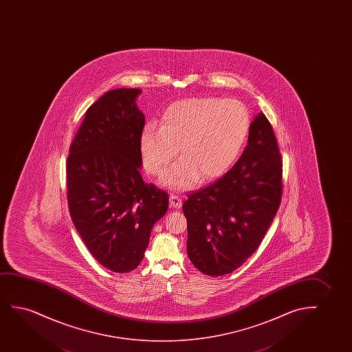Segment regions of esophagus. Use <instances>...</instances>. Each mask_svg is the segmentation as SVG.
I'll return each instance as SVG.
<instances>
[{
  "label": "esophagus",
  "instance_id": "1",
  "mask_svg": "<svg viewBox=\"0 0 352 352\" xmlns=\"http://www.w3.org/2000/svg\"><path fill=\"white\" fill-rule=\"evenodd\" d=\"M169 204H170V207L180 208L182 207V198L172 195V196H169Z\"/></svg>",
  "mask_w": 352,
  "mask_h": 352
}]
</instances>
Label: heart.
Here are the masks:
<instances>
[{
    "label": "heart",
    "instance_id": "heart-1",
    "mask_svg": "<svg viewBox=\"0 0 352 352\" xmlns=\"http://www.w3.org/2000/svg\"><path fill=\"white\" fill-rule=\"evenodd\" d=\"M250 129L245 107L236 100L197 97L173 102L161 119V126L149 124L140 135V148L145 170L164 172L179 145L177 161L164 174L161 184L184 191L197 182L217 178L230 168Z\"/></svg>",
    "mask_w": 352,
    "mask_h": 352
}]
</instances>
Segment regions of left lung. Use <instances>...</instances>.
Segmentation results:
<instances>
[{
	"instance_id": "left-lung-1",
	"label": "left lung",
	"mask_w": 352,
	"mask_h": 352,
	"mask_svg": "<svg viewBox=\"0 0 352 352\" xmlns=\"http://www.w3.org/2000/svg\"><path fill=\"white\" fill-rule=\"evenodd\" d=\"M283 161L274 131L263 113L250 124L241 159L215 183L184 202L188 255L210 276L239 268L261 244L279 209Z\"/></svg>"
}]
</instances>
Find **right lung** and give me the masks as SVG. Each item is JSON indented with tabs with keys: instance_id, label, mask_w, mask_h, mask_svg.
<instances>
[{
	"instance_id": "add662e5",
	"label": "right lung",
	"mask_w": 352,
	"mask_h": 352,
	"mask_svg": "<svg viewBox=\"0 0 352 352\" xmlns=\"http://www.w3.org/2000/svg\"><path fill=\"white\" fill-rule=\"evenodd\" d=\"M140 89L107 91L92 104L69 146L66 164L69 214L91 255L116 273L140 265L168 195L143 182Z\"/></svg>"
}]
</instances>
